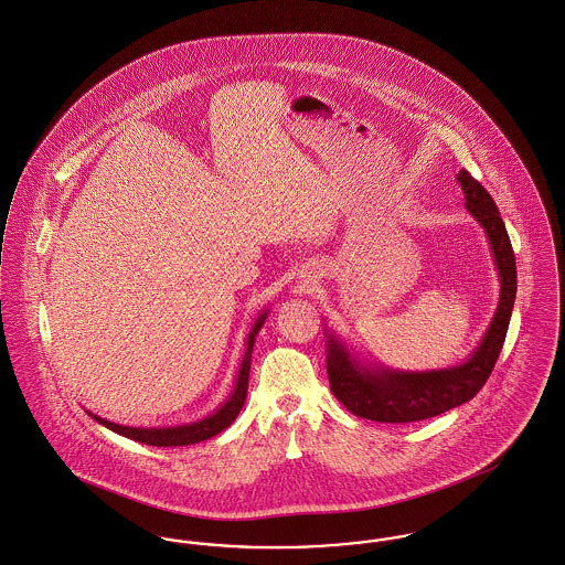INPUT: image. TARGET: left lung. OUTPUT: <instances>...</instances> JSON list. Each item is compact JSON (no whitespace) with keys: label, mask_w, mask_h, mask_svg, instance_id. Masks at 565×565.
I'll return each instance as SVG.
<instances>
[{"label":"left lung","mask_w":565,"mask_h":565,"mask_svg":"<svg viewBox=\"0 0 565 565\" xmlns=\"http://www.w3.org/2000/svg\"><path fill=\"white\" fill-rule=\"evenodd\" d=\"M467 211L483 227L501 279L499 305L476 352L460 365L433 372L365 367L335 335H327V374L333 395L356 417L383 424H411L469 402L499 359L516 299V258L490 193L467 170L456 175Z\"/></svg>","instance_id":"obj_1"}]
</instances>
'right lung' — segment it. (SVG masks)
<instances>
[{
    "instance_id": "1",
    "label": "right lung",
    "mask_w": 565,
    "mask_h": 565,
    "mask_svg": "<svg viewBox=\"0 0 565 565\" xmlns=\"http://www.w3.org/2000/svg\"><path fill=\"white\" fill-rule=\"evenodd\" d=\"M266 320V309L262 311L260 318L254 322L252 333L247 335V348H245V356L243 363L238 367V376H236V385L234 391L230 393V397L218 406L217 411L200 422L193 424H184V426H172V428H130V426H120L114 422H107L98 415H92L98 424H103L105 428H109L116 435L127 436L130 440L137 443H146V445H154V447H182V445H193L200 440H206L211 436L223 433L241 413L245 397H247V383H249V370H252V350L256 344V335L262 329Z\"/></svg>"
}]
</instances>
